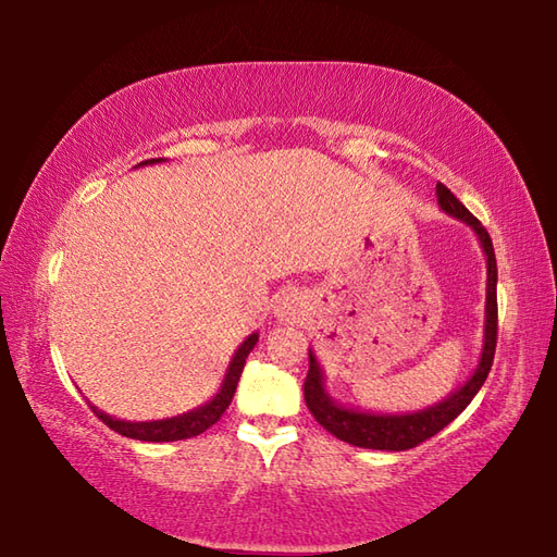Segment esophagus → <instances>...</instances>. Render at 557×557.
Returning <instances> with one entry per match:
<instances>
[{
	"label": "esophagus",
	"mask_w": 557,
	"mask_h": 557,
	"mask_svg": "<svg viewBox=\"0 0 557 557\" xmlns=\"http://www.w3.org/2000/svg\"><path fill=\"white\" fill-rule=\"evenodd\" d=\"M305 312H307V301H305V295L297 289L282 292V295L275 299V317L282 324L299 322V319L305 317Z\"/></svg>",
	"instance_id": "esophagus-1"
}]
</instances>
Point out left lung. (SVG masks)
Listing matches in <instances>:
<instances>
[{
    "instance_id": "1",
    "label": "left lung",
    "mask_w": 557,
    "mask_h": 557,
    "mask_svg": "<svg viewBox=\"0 0 557 557\" xmlns=\"http://www.w3.org/2000/svg\"><path fill=\"white\" fill-rule=\"evenodd\" d=\"M437 203L447 215L467 223L469 228L476 233L479 245H482L486 256L484 344H482V354H479V363L465 381V385H459L455 393H449L447 398L430 405L425 410L369 412V410L346 408V405L336 403L332 395L326 393L324 369L319 366L312 348H309V373L305 381L307 408L326 432H332L334 437L348 442V445L354 447L385 449V451H403V449L418 447L420 442H425L432 435H437L440 430H445L449 422L455 420L471 400H474V395L484 385L488 371H492L494 351H496V280H498L494 245L484 225L465 209V203H461L445 184H437Z\"/></svg>"
}]
</instances>
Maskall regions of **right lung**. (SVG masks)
Returning a JSON list of instances; mask_svg holds the SVG:
<instances>
[{"label": "right lung", "instance_id": "right-lung-1", "mask_svg": "<svg viewBox=\"0 0 557 557\" xmlns=\"http://www.w3.org/2000/svg\"><path fill=\"white\" fill-rule=\"evenodd\" d=\"M157 162H164V159H147V162H143L139 166L157 164ZM256 344H258V332L245 338V342L238 346V351L233 354L231 363H228V371H225V379L221 383L219 393H215L209 403H203V405H199V408L188 410L184 414H176V418L129 422V420L112 418V414L98 410L96 405H90V408H92V412H96L102 422H106L110 430H115V432H120L122 437H129V440L176 442V440L196 437V435H201V432L209 430L211 425H215V422L221 420V414L225 412V408H228V405H231L233 393H235V388H238L245 358H248V354L252 351V348H256Z\"/></svg>", "mask_w": 557, "mask_h": 557}]
</instances>
